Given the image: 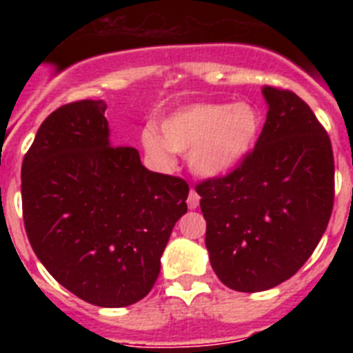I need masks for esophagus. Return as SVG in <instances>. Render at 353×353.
I'll return each instance as SVG.
<instances>
[{
  "mask_svg": "<svg viewBox=\"0 0 353 353\" xmlns=\"http://www.w3.org/2000/svg\"><path fill=\"white\" fill-rule=\"evenodd\" d=\"M198 205H199V194L194 191V189H191L189 198H187V207L191 208V210H194V208H198Z\"/></svg>",
  "mask_w": 353,
  "mask_h": 353,
  "instance_id": "esophagus-1",
  "label": "esophagus"
}]
</instances>
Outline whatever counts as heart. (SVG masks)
Here are the masks:
<instances>
[{
	"mask_svg": "<svg viewBox=\"0 0 353 353\" xmlns=\"http://www.w3.org/2000/svg\"><path fill=\"white\" fill-rule=\"evenodd\" d=\"M260 111L249 102H198L176 109L161 121V134L146 127L141 143L146 154L170 164L171 152L189 154V166L199 176H221L244 161L258 138Z\"/></svg>",
	"mask_w": 353,
	"mask_h": 353,
	"instance_id": "1",
	"label": "heart"
}]
</instances>
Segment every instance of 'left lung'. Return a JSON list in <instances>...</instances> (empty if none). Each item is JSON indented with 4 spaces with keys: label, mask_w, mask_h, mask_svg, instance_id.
I'll return each instance as SVG.
<instances>
[{
    "label": "left lung",
    "mask_w": 353,
    "mask_h": 353,
    "mask_svg": "<svg viewBox=\"0 0 353 353\" xmlns=\"http://www.w3.org/2000/svg\"><path fill=\"white\" fill-rule=\"evenodd\" d=\"M261 93L269 111L254 150L226 176L196 185L212 269L228 288L248 293L301 269L334 205V155L322 123L290 90Z\"/></svg>",
    "instance_id": "obj_1"
}]
</instances>
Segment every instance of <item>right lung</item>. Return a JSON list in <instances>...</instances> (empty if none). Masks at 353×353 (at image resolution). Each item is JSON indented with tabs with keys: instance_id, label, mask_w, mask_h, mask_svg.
Listing matches in <instances>:
<instances>
[{
	"instance_id": "add662e5",
	"label": "right lung",
	"mask_w": 353,
	"mask_h": 353,
	"mask_svg": "<svg viewBox=\"0 0 353 353\" xmlns=\"http://www.w3.org/2000/svg\"><path fill=\"white\" fill-rule=\"evenodd\" d=\"M104 101H77L42 121L21 170L23 217L37 258L83 301L123 307L148 295L185 180L154 173L132 146H111Z\"/></svg>"
}]
</instances>
